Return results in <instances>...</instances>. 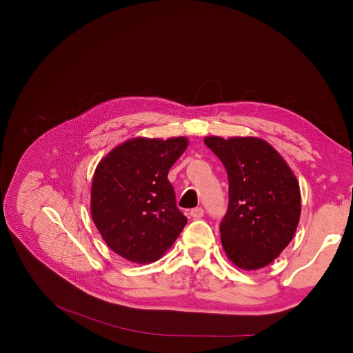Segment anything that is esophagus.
<instances>
[{"mask_svg": "<svg viewBox=\"0 0 353 353\" xmlns=\"http://www.w3.org/2000/svg\"><path fill=\"white\" fill-rule=\"evenodd\" d=\"M203 214H205V210H203L201 208H194L190 210V216L193 219H200V217H203Z\"/></svg>", "mask_w": 353, "mask_h": 353, "instance_id": "obj_1", "label": "esophagus"}]
</instances>
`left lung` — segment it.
I'll return each mask as SVG.
<instances>
[{"label":"left lung","instance_id":"obj_1","mask_svg":"<svg viewBox=\"0 0 353 353\" xmlns=\"http://www.w3.org/2000/svg\"><path fill=\"white\" fill-rule=\"evenodd\" d=\"M226 167L228 212L220 221L221 245L242 269L268 266L290 243L301 217V190L286 161L256 137H206Z\"/></svg>","mask_w":353,"mask_h":353}]
</instances>
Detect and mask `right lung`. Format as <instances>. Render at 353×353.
Wrapping results in <instances>:
<instances>
[{"label":"right lung","instance_id":"right-lung-1","mask_svg":"<svg viewBox=\"0 0 353 353\" xmlns=\"http://www.w3.org/2000/svg\"><path fill=\"white\" fill-rule=\"evenodd\" d=\"M188 140L133 139L97 165L91 216L108 248L134 263H150L169 249L188 223L167 179Z\"/></svg>","mask_w":353,"mask_h":353}]
</instances>
